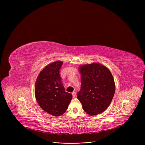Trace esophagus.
<instances>
[{
  "instance_id": "obj_1",
  "label": "esophagus",
  "mask_w": 145,
  "mask_h": 145,
  "mask_svg": "<svg viewBox=\"0 0 145 145\" xmlns=\"http://www.w3.org/2000/svg\"><path fill=\"white\" fill-rule=\"evenodd\" d=\"M76 92H72L73 97H76Z\"/></svg>"
}]
</instances>
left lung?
Returning a JSON list of instances; mask_svg holds the SVG:
<instances>
[{
  "instance_id": "1",
  "label": "left lung",
  "mask_w": 145,
  "mask_h": 145,
  "mask_svg": "<svg viewBox=\"0 0 145 145\" xmlns=\"http://www.w3.org/2000/svg\"><path fill=\"white\" fill-rule=\"evenodd\" d=\"M81 89L77 97L82 109L90 115L104 112L113 99L115 84L110 71L97 63L80 65Z\"/></svg>"
}]
</instances>
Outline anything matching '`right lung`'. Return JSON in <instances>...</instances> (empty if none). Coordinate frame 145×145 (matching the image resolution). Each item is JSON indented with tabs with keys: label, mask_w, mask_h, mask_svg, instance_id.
<instances>
[{
	"label": "right lung",
	"mask_w": 145,
	"mask_h": 145,
	"mask_svg": "<svg viewBox=\"0 0 145 145\" xmlns=\"http://www.w3.org/2000/svg\"><path fill=\"white\" fill-rule=\"evenodd\" d=\"M63 62L57 61L40 71L35 84V96L39 106L48 114L59 116L64 114L72 99L67 92L59 75Z\"/></svg>",
	"instance_id": "obj_1"
}]
</instances>
